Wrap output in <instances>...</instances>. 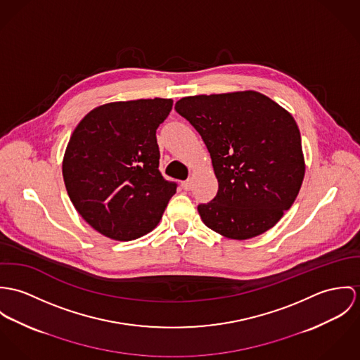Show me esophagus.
<instances>
[{
    "label": "esophagus",
    "mask_w": 360,
    "mask_h": 360,
    "mask_svg": "<svg viewBox=\"0 0 360 360\" xmlns=\"http://www.w3.org/2000/svg\"><path fill=\"white\" fill-rule=\"evenodd\" d=\"M182 188L185 189V191H191V188H192V182L188 179V181H184L182 182Z\"/></svg>",
    "instance_id": "obj_1"
}]
</instances>
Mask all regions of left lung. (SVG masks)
<instances>
[{"label": "left lung", "mask_w": 360, "mask_h": 360, "mask_svg": "<svg viewBox=\"0 0 360 360\" xmlns=\"http://www.w3.org/2000/svg\"><path fill=\"white\" fill-rule=\"evenodd\" d=\"M175 110L201 135L218 179L217 196L198 207L205 226L235 240L275 226L305 174L292 116L255 91L186 96Z\"/></svg>", "instance_id": "left-lung-1"}]
</instances>
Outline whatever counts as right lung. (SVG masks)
Here are the masks:
<instances>
[{
	"label": "right lung",
	"instance_id": "add662e5",
	"mask_svg": "<svg viewBox=\"0 0 360 360\" xmlns=\"http://www.w3.org/2000/svg\"><path fill=\"white\" fill-rule=\"evenodd\" d=\"M172 99L112 102L79 122L63 158L68 195L81 217L109 239L129 241L160 222L176 184L159 171L156 131Z\"/></svg>",
	"mask_w": 360,
	"mask_h": 360
}]
</instances>
